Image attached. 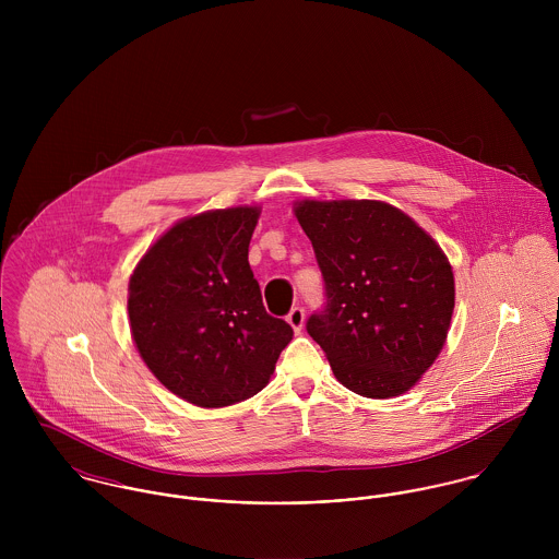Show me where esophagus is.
<instances>
[{"mask_svg":"<svg viewBox=\"0 0 559 559\" xmlns=\"http://www.w3.org/2000/svg\"><path fill=\"white\" fill-rule=\"evenodd\" d=\"M288 324L293 326V331L295 333H299L301 329H304V322H306V312H304V308H293L290 310V314H288Z\"/></svg>","mask_w":559,"mask_h":559,"instance_id":"1","label":"esophagus"}]
</instances>
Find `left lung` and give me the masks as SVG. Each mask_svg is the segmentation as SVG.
<instances>
[{"label": "left lung", "mask_w": 559, "mask_h": 559, "mask_svg": "<svg viewBox=\"0 0 559 559\" xmlns=\"http://www.w3.org/2000/svg\"><path fill=\"white\" fill-rule=\"evenodd\" d=\"M312 240L326 310L308 320L335 379L366 399L413 390L445 346L454 271L413 217L381 200L293 204Z\"/></svg>", "instance_id": "1"}]
</instances>
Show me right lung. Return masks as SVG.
I'll return each instance as SVG.
<instances>
[{"label":"right lung","instance_id":"add662e5","mask_svg":"<svg viewBox=\"0 0 559 559\" xmlns=\"http://www.w3.org/2000/svg\"><path fill=\"white\" fill-rule=\"evenodd\" d=\"M258 204L189 215L155 240L129 277V324L165 390L202 408L264 390L293 340L262 306L247 253Z\"/></svg>","mask_w":559,"mask_h":559}]
</instances>
